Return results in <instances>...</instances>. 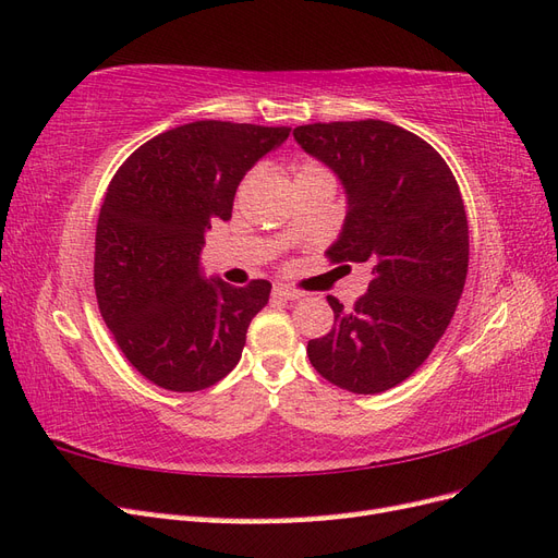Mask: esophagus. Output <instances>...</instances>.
I'll use <instances>...</instances> for the list:
<instances>
[{"label":"esophagus","mask_w":558,"mask_h":558,"mask_svg":"<svg viewBox=\"0 0 558 558\" xmlns=\"http://www.w3.org/2000/svg\"><path fill=\"white\" fill-rule=\"evenodd\" d=\"M275 295H279V298H283V300H300V298H305V293H302V291L291 289V286H283V283L275 286Z\"/></svg>","instance_id":"34e87169"}]
</instances>
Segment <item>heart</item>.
Instances as JSON below:
<instances>
[{
    "mask_svg": "<svg viewBox=\"0 0 558 558\" xmlns=\"http://www.w3.org/2000/svg\"><path fill=\"white\" fill-rule=\"evenodd\" d=\"M314 172H324L320 170L318 165H314V162H305V165H300V170H298V177H305V174H314ZM295 177V179H298Z\"/></svg>",
    "mask_w": 558,
    "mask_h": 558,
    "instance_id": "1",
    "label": "heart"
}]
</instances>
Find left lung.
<instances>
[{
	"mask_svg": "<svg viewBox=\"0 0 558 558\" xmlns=\"http://www.w3.org/2000/svg\"><path fill=\"white\" fill-rule=\"evenodd\" d=\"M293 137L344 189L330 260L365 263L373 275L353 310L328 295L335 324L310 340V363L351 393L388 391L428 359L461 300L470 251L461 191L430 144L391 123H314Z\"/></svg>",
	"mask_w": 558,
	"mask_h": 558,
	"instance_id": "8db88e82",
	"label": "left lung"
}]
</instances>
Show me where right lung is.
<instances>
[{"label": "right lung", "instance_id": "right-lung-1", "mask_svg": "<svg viewBox=\"0 0 558 558\" xmlns=\"http://www.w3.org/2000/svg\"><path fill=\"white\" fill-rule=\"evenodd\" d=\"M291 128L197 121L140 146L109 183L95 232V293L125 359L167 391L191 393L240 363L265 279L205 277L211 221H230L246 172Z\"/></svg>", "mask_w": 558, "mask_h": 558}]
</instances>
